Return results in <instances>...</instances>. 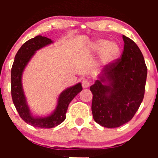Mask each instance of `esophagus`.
I'll use <instances>...</instances> for the list:
<instances>
[{
	"label": "esophagus",
	"mask_w": 158,
	"mask_h": 158,
	"mask_svg": "<svg viewBox=\"0 0 158 158\" xmlns=\"http://www.w3.org/2000/svg\"><path fill=\"white\" fill-rule=\"evenodd\" d=\"M81 82H82V87L84 88H87L90 86V81L88 79H84Z\"/></svg>",
	"instance_id": "obj_1"
}]
</instances>
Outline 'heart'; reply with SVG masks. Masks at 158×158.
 Returning <instances> with one entry per match:
<instances>
[{"instance_id":"heart-1","label":"heart","mask_w":158,"mask_h":158,"mask_svg":"<svg viewBox=\"0 0 158 158\" xmlns=\"http://www.w3.org/2000/svg\"><path fill=\"white\" fill-rule=\"evenodd\" d=\"M89 50L94 53H101V60L104 64H108L118 59L120 48L117 43L108 42L106 39H98L91 42Z\"/></svg>"}]
</instances>
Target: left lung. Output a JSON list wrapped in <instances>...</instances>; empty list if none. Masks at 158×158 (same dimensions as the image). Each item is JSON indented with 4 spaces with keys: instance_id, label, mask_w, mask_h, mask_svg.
I'll return each mask as SVG.
<instances>
[{
    "instance_id": "8db88e82",
    "label": "left lung",
    "mask_w": 158,
    "mask_h": 158,
    "mask_svg": "<svg viewBox=\"0 0 158 158\" xmlns=\"http://www.w3.org/2000/svg\"><path fill=\"white\" fill-rule=\"evenodd\" d=\"M122 57L108 64L90 88L94 119L106 128H117L133 118L143 102L147 68L135 41L123 35Z\"/></svg>"
}]
</instances>
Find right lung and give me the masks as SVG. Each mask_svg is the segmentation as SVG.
Returning <instances> with one entry per match:
<instances>
[{
	"label": "right lung",
	"instance_id": "add662e5",
	"mask_svg": "<svg viewBox=\"0 0 158 158\" xmlns=\"http://www.w3.org/2000/svg\"><path fill=\"white\" fill-rule=\"evenodd\" d=\"M51 43V39L41 35H37L28 40L16 53L11 70V94L16 110L24 122L38 128H50L61 124L66 118V112L70 102L82 90L81 84L79 82L63 90L58 99L56 109L48 117H34L32 114L23 93L21 82L22 74L25 67L36 50Z\"/></svg>",
	"mask_w": 158,
	"mask_h": 158
}]
</instances>
